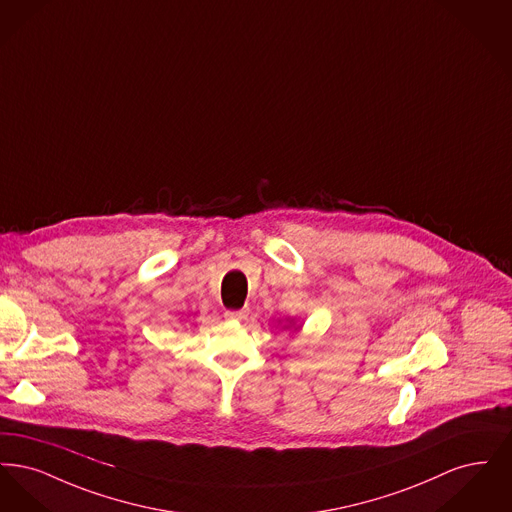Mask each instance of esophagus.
<instances>
[{"mask_svg":"<svg viewBox=\"0 0 512 512\" xmlns=\"http://www.w3.org/2000/svg\"><path fill=\"white\" fill-rule=\"evenodd\" d=\"M249 315V311L247 309H240V311H226L224 313V318L226 320H244Z\"/></svg>","mask_w":512,"mask_h":512,"instance_id":"obj_1","label":"esophagus"}]
</instances>
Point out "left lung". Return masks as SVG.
<instances>
[{"label":"left lung","mask_w":512,"mask_h":512,"mask_svg":"<svg viewBox=\"0 0 512 512\" xmlns=\"http://www.w3.org/2000/svg\"><path fill=\"white\" fill-rule=\"evenodd\" d=\"M290 324H293V320H292V322H290ZM284 328H286V326H284ZM288 328H290V326H288Z\"/></svg>","instance_id":"1"}]
</instances>
